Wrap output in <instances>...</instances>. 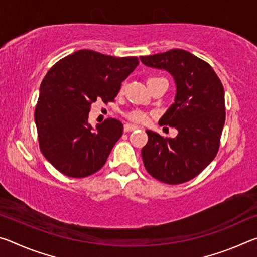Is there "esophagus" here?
<instances>
[{
  "label": "esophagus",
  "mask_w": 257,
  "mask_h": 257,
  "mask_svg": "<svg viewBox=\"0 0 257 257\" xmlns=\"http://www.w3.org/2000/svg\"><path fill=\"white\" fill-rule=\"evenodd\" d=\"M136 129H138V127H137V125H134V124H129V123H127V124H124V132H125V133L133 132V130H136Z\"/></svg>",
  "instance_id": "esophagus-1"
}]
</instances>
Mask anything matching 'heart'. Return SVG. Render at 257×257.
I'll list each match as a JSON object with an SVG mask.
<instances>
[{
  "label": "heart",
  "instance_id": "obj_1",
  "mask_svg": "<svg viewBox=\"0 0 257 257\" xmlns=\"http://www.w3.org/2000/svg\"><path fill=\"white\" fill-rule=\"evenodd\" d=\"M158 77H151L150 80H153V79H156ZM147 81V82H149ZM121 92H122V89H121ZM125 118H127L128 120L133 121V122H136V123H144L145 121L147 120V114L145 112H143L141 110H132L125 113Z\"/></svg>",
  "mask_w": 257,
  "mask_h": 257
}]
</instances>
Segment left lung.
Instances as JSON below:
<instances>
[{
    "label": "left lung",
    "mask_w": 257,
    "mask_h": 257,
    "mask_svg": "<svg viewBox=\"0 0 257 257\" xmlns=\"http://www.w3.org/2000/svg\"><path fill=\"white\" fill-rule=\"evenodd\" d=\"M147 67L164 69L177 85L175 103L160 119L178 130L176 138L146 130L149 141L142 158L150 175L169 185L198 176L217 154L225 121L224 89L205 61L185 50L141 56Z\"/></svg>",
    "instance_id": "left-lung-1"
}]
</instances>
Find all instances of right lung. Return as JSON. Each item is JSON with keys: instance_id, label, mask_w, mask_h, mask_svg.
Returning <instances> with one entry per match:
<instances>
[{"instance_id": "add662e5", "label": "right lung", "mask_w": 257, "mask_h": 257, "mask_svg": "<svg viewBox=\"0 0 257 257\" xmlns=\"http://www.w3.org/2000/svg\"><path fill=\"white\" fill-rule=\"evenodd\" d=\"M136 56L80 50L58 61L41 84L35 108L38 144L56 170L71 178L97 172L122 136L123 124L108 118L93 130L90 106L113 102L121 84L138 66Z\"/></svg>"}]
</instances>
